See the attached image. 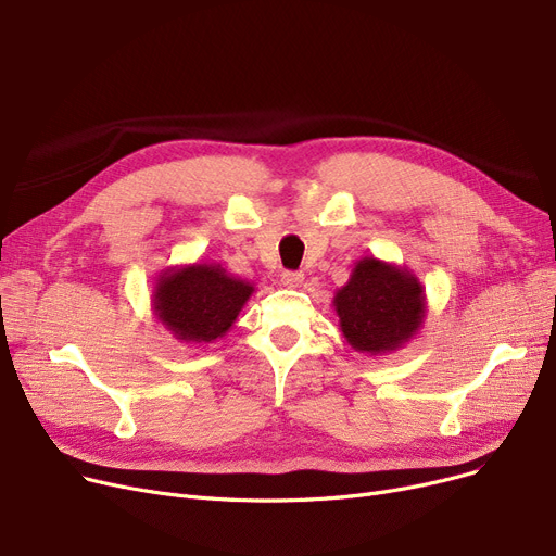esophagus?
<instances>
[{
	"mask_svg": "<svg viewBox=\"0 0 556 556\" xmlns=\"http://www.w3.org/2000/svg\"><path fill=\"white\" fill-rule=\"evenodd\" d=\"M281 283H283L286 288H300V286L304 283V275H302V273H290V270H286V273L281 275Z\"/></svg>",
	"mask_w": 556,
	"mask_h": 556,
	"instance_id": "34e87169",
	"label": "esophagus"
}]
</instances>
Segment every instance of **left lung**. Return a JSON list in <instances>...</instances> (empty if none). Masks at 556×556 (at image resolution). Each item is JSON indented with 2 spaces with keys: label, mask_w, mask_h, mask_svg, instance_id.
Here are the masks:
<instances>
[{
  "label": "left lung",
  "mask_w": 556,
  "mask_h": 556,
  "mask_svg": "<svg viewBox=\"0 0 556 556\" xmlns=\"http://www.w3.org/2000/svg\"><path fill=\"white\" fill-rule=\"evenodd\" d=\"M333 308L352 349L386 356L410 342L426 317V290L417 275L396 263L363 256L336 290Z\"/></svg>",
  "instance_id": "1"
}]
</instances>
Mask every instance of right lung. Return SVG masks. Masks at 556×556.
Returning <instances> with one entry per match:
<instances>
[{
  "instance_id": "obj_1",
  "label": "right lung",
  "mask_w": 556,
  "mask_h": 556,
  "mask_svg": "<svg viewBox=\"0 0 556 556\" xmlns=\"http://www.w3.org/2000/svg\"><path fill=\"white\" fill-rule=\"evenodd\" d=\"M254 293V283L233 277L220 263L198 261L160 273L151 295L157 323L185 344L223 338Z\"/></svg>"
}]
</instances>
